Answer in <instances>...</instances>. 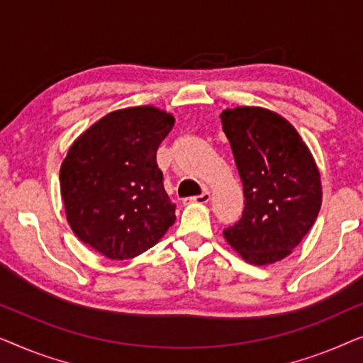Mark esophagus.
I'll return each mask as SVG.
<instances>
[{"mask_svg":"<svg viewBox=\"0 0 363 363\" xmlns=\"http://www.w3.org/2000/svg\"><path fill=\"white\" fill-rule=\"evenodd\" d=\"M210 198H211V195H210V191L208 190H205L201 193V195H196V196H191V198H185V200H183V203H208L210 201Z\"/></svg>","mask_w":363,"mask_h":363,"instance_id":"obj_1","label":"esophagus"}]
</instances>
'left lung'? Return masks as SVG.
I'll use <instances>...</instances> for the list:
<instances>
[{"label": "left lung", "instance_id": "1", "mask_svg": "<svg viewBox=\"0 0 363 363\" xmlns=\"http://www.w3.org/2000/svg\"><path fill=\"white\" fill-rule=\"evenodd\" d=\"M220 117L245 191L241 220L223 235L246 262L272 264L289 256L315 223L322 203L319 168L279 113L236 107Z\"/></svg>", "mask_w": 363, "mask_h": 363}]
</instances>
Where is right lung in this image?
Listing matches in <instances>:
<instances>
[{
  "label": "right lung",
  "instance_id": "add662e5",
  "mask_svg": "<svg viewBox=\"0 0 363 363\" xmlns=\"http://www.w3.org/2000/svg\"><path fill=\"white\" fill-rule=\"evenodd\" d=\"M175 125L153 106L113 111L87 128L61 165L69 226L108 259L123 261L155 246L175 223L157 148Z\"/></svg>",
  "mask_w": 363,
  "mask_h": 363
}]
</instances>
